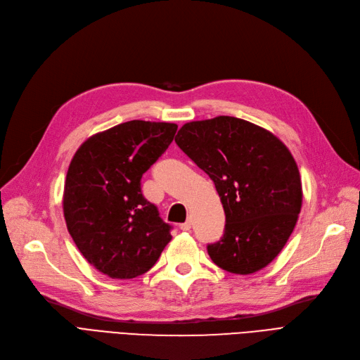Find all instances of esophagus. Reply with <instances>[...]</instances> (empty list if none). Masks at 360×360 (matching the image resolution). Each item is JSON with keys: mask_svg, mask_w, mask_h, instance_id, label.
<instances>
[{"mask_svg": "<svg viewBox=\"0 0 360 360\" xmlns=\"http://www.w3.org/2000/svg\"><path fill=\"white\" fill-rule=\"evenodd\" d=\"M191 228H192V221L191 220H186L184 223H181V225H180L181 231H191Z\"/></svg>", "mask_w": 360, "mask_h": 360, "instance_id": "obj_1", "label": "esophagus"}]
</instances>
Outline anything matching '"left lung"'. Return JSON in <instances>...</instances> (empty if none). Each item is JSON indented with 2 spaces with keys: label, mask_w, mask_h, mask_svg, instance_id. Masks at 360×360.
Returning a JSON list of instances; mask_svg holds the SVG:
<instances>
[{
  "label": "left lung",
  "mask_w": 360,
  "mask_h": 360,
  "mask_svg": "<svg viewBox=\"0 0 360 360\" xmlns=\"http://www.w3.org/2000/svg\"><path fill=\"white\" fill-rule=\"evenodd\" d=\"M176 143L214 181L225 210L213 262L233 274H253L288 243L302 205L300 169L274 134L247 120L217 116L184 123Z\"/></svg>",
  "instance_id": "obj_1"
}]
</instances>
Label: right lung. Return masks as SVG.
<instances>
[{"label": "right lung", "mask_w": 360, "mask_h": 360, "mask_svg": "<svg viewBox=\"0 0 360 360\" xmlns=\"http://www.w3.org/2000/svg\"><path fill=\"white\" fill-rule=\"evenodd\" d=\"M176 131V123L125 122L92 135L71 159L62 200L68 232L111 278L144 274L171 241V226L143 196L141 177Z\"/></svg>", "instance_id": "obj_1"}]
</instances>
